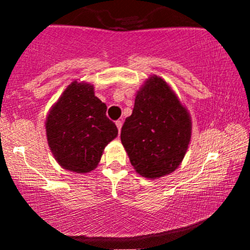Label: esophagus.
<instances>
[{
    "instance_id": "obj_1",
    "label": "esophagus",
    "mask_w": 250,
    "mask_h": 250,
    "mask_svg": "<svg viewBox=\"0 0 250 250\" xmlns=\"http://www.w3.org/2000/svg\"><path fill=\"white\" fill-rule=\"evenodd\" d=\"M116 127H117V129H119V133L120 131H121V128H122V121H116Z\"/></svg>"
}]
</instances>
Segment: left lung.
<instances>
[{
    "mask_svg": "<svg viewBox=\"0 0 250 250\" xmlns=\"http://www.w3.org/2000/svg\"><path fill=\"white\" fill-rule=\"evenodd\" d=\"M191 137V119L175 91L151 75L137 91L133 114L125 119L121 142L137 174L155 180L182 162Z\"/></svg>",
    "mask_w": 250,
    "mask_h": 250,
    "instance_id": "left-lung-1",
    "label": "left lung"
}]
</instances>
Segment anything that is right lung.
<instances>
[{
	"instance_id": "obj_1",
	"label": "right lung",
	"mask_w": 250,
	"mask_h": 250,
	"mask_svg": "<svg viewBox=\"0 0 250 250\" xmlns=\"http://www.w3.org/2000/svg\"><path fill=\"white\" fill-rule=\"evenodd\" d=\"M94 85L73 81L54 103L45 119L49 148L65 170L85 174L99 165L105 146L117 136Z\"/></svg>"
}]
</instances>
